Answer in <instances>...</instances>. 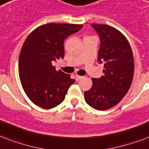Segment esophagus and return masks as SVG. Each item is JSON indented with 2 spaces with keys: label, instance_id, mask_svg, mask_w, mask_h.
<instances>
[{
  "label": "esophagus",
  "instance_id": "esophagus-1",
  "mask_svg": "<svg viewBox=\"0 0 149 149\" xmlns=\"http://www.w3.org/2000/svg\"><path fill=\"white\" fill-rule=\"evenodd\" d=\"M82 78H83L82 76L78 75V74H75V78H76V80H77V81L80 80V79H81Z\"/></svg>",
  "mask_w": 149,
  "mask_h": 149
}]
</instances>
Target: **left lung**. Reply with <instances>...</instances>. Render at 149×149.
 I'll return each mask as SVG.
<instances>
[{"label": "left lung", "mask_w": 149, "mask_h": 149, "mask_svg": "<svg viewBox=\"0 0 149 149\" xmlns=\"http://www.w3.org/2000/svg\"><path fill=\"white\" fill-rule=\"evenodd\" d=\"M99 33L98 61L104 63V74L93 78V86L84 93L91 107L106 110L113 107L128 92L133 80L134 63L128 40L119 30L108 25L92 24Z\"/></svg>", "instance_id": "8db88e82"}]
</instances>
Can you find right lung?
I'll return each mask as SVG.
<instances>
[{"mask_svg": "<svg viewBox=\"0 0 149 149\" xmlns=\"http://www.w3.org/2000/svg\"><path fill=\"white\" fill-rule=\"evenodd\" d=\"M82 25L48 23L28 36L18 60L21 84L29 100L43 109H51L64 101L69 87L75 81L53 61L63 59L64 41L79 31Z\"/></svg>", "mask_w": 149, "mask_h": 149, "instance_id": "1", "label": "right lung"}]
</instances>
